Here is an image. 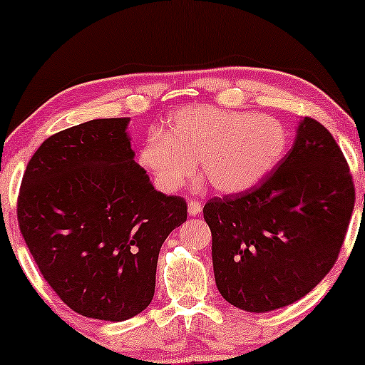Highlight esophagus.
Here are the masks:
<instances>
[{"mask_svg":"<svg viewBox=\"0 0 365 365\" xmlns=\"http://www.w3.org/2000/svg\"><path fill=\"white\" fill-rule=\"evenodd\" d=\"M202 213V203L197 202V200H190L188 203V215L190 217H197V215Z\"/></svg>","mask_w":365,"mask_h":365,"instance_id":"1","label":"esophagus"}]
</instances>
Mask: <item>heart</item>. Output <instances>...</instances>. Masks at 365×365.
Here are the masks:
<instances>
[{"label":"heart","mask_w":365,"mask_h":365,"mask_svg":"<svg viewBox=\"0 0 365 365\" xmlns=\"http://www.w3.org/2000/svg\"><path fill=\"white\" fill-rule=\"evenodd\" d=\"M286 147L287 130L276 117L195 106L177 110L165 133H152L138 162L167 193L182 188L197 160L218 192L240 193L263 180Z\"/></svg>","instance_id":"1"}]
</instances>
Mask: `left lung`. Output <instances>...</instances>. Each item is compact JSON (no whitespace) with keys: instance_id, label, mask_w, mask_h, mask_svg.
Returning a JSON list of instances; mask_svg holds the SVG:
<instances>
[{"instance_id":"obj_1","label":"left lung","mask_w":365,"mask_h":365,"mask_svg":"<svg viewBox=\"0 0 365 365\" xmlns=\"http://www.w3.org/2000/svg\"><path fill=\"white\" fill-rule=\"evenodd\" d=\"M354 200L334 137L304 117L291 150L263 182L203 207L220 294L248 312L301 299L334 266Z\"/></svg>"}]
</instances>
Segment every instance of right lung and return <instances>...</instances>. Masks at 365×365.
I'll use <instances>...</instances> for the list:
<instances>
[{
    "label": "right lung",
    "mask_w": 365,
    "mask_h": 365,
    "mask_svg": "<svg viewBox=\"0 0 365 365\" xmlns=\"http://www.w3.org/2000/svg\"><path fill=\"white\" fill-rule=\"evenodd\" d=\"M129 120L46 138L18 197L19 230L48 284L78 314L112 322L150 304L163 241L187 222L185 200L157 192L133 160Z\"/></svg>",
    "instance_id": "right-lung-1"
}]
</instances>
